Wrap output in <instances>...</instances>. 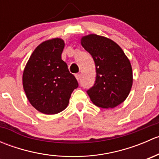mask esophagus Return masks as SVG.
I'll use <instances>...</instances> for the list:
<instances>
[{"mask_svg": "<svg viewBox=\"0 0 159 159\" xmlns=\"http://www.w3.org/2000/svg\"><path fill=\"white\" fill-rule=\"evenodd\" d=\"M75 78H76V79L78 80V81H79L80 78H81V74H75Z\"/></svg>", "mask_w": 159, "mask_h": 159, "instance_id": "34e87169", "label": "esophagus"}]
</instances>
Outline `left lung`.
I'll return each mask as SVG.
<instances>
[{
	"instance_id": "left-lung-1",
	"label": "left lung",
	"mask_w": 159,
	"mask_h": 159,
	"mask_svg": "<svg viewBox=\"0 0 159 159\" xmlns=\"http://www.w3.org/2000/svg\"><path fill=\"white\" fill-rule=\"evenodd\" d=\"M81 45L91 54L96 66V80L87 93L94 105L111 108L122 103L133 83L129 59L112 40L91 34L81 38Z\"/></svg>"
}]
</instances>
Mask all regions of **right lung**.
<instances>
[{"instance_id":"obj_1","label":"right lung","mask_w":159,"mask_h":159,"mask_svg":"<svg viewBox=\"0 0 159 159\" xmlns=\"http://www.w3.org/2000/svg\"><path fill=\"white\" fill-rule=\"evenodd\" d=\"M65 41L52 38L40 44L24 69L23 88L30 105L45 115L65 110L78 81L61 59Z\"/></svg>"}]
</instances>
